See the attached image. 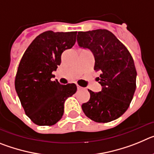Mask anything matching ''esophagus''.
<instances>
[{
	"mask_svg": "<svg viewBox=\"0 0 154 154\" xmlns=\"http://www.w3.org/2000/svg\"><path fill=\"white\" fill-rule=\"evenodd\" d=\"M76 86H77V89H78V90H82V89H84V88H82V87L80 86V85H76Z\"/></svg>",
	"mask_w": 154,
	"mask_h": 154,
	"instance_id": "obj_1",
	"label": "esophagus"
}]
</instances>
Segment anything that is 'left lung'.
I'll use <instances>...</instances> for the list:
<instances>
[{
  "label": "left lung",
  "instance_id": "8db88e82",
  "mask_svg": "<svg viewBox=\"0 0 154 154\" xmlns=\"http://www.w3.org/2000/svg\"><path fill=\"white\" fill-rule=\"evenodd\" d=\"M77 42L88 48L95 58L94 70L102 90H89L90 99L82 105L87 117L96 123H109L118 119L130 106L136 90L137 70L130 51L109 31L97 29L79 31Z\"/></svg>",
  "mask_w": 154,
  "mask_h": 154
}]
</instances>
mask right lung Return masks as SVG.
<instances>
[{"label":"right lung","mask_w":154,"mask_h":154,"mask_svg":"<svg viewBox=\"0 0 154 154\" xmlns=\"http://www.w3.org/2000/svg\"><path fill=\"white\" fill-rule=\"evenodd\" d=\"M76 35L77 31H45L34 39L19 63L16 92L26 115L38 126H52L60 120L65 101L77 90L74 83L51 81L62 54L72 48Z\"/></svg>","instance_id":"1"}]
</instances>
